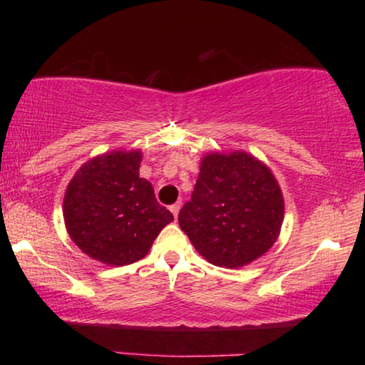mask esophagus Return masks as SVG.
Returning a JSON list of instances; mask_svg holds the SVG:
<instances>
[{
	"instance_id": "obj_1",
	"label": "esophagus",
	"mask_w": 365,
	"mask_h": 365,
	"mask_svg": "<svg viewBox=\"0 0 365 365\" xmlns=\"http://www.w3.org/2000/svg\"><path fill=\"white\" fill-rule=\"evenodd\" d=\"M181 206H182L181 201L176 202V204H173V206H171V212L174 214V217H176V219H178V214H179V209H181Z\"/></svg>"
}]
</instances>
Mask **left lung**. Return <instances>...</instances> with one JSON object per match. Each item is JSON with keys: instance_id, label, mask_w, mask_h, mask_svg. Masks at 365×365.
Segmentation results:
<instances>
[{"instance_id": "8db88e82", "label": "left lung", "mask_w": 365, "mask_h": 365, "mask_svg": "<svg viewBox=\"0 0 365 365\" xmlns=\"http://www.w3.org/2000/svg\"><path fill=\"white\" fill-rule=\"evenodd\" d=\"M179 226L214 266L244 267L277 241L284 196L269 166L246 151H211L201 158L191 201Z\"/></svg>"}]
</instances>
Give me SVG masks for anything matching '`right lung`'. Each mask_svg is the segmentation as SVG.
Returning <instances> with one entry per match:
<instances>
[{
	"label": "right lung",
	"instance_id": "add662e5",
	"mask_svg": "<svg viewBox=\"0 0 365 365\" xmlns=\"http://www.w3.org/2000/svg\"><path fill=\"white\" fill-rule=\"evenodd\" d=\"M143 153L113 149L83 164L69 181L63 201L64 226L84 254L106 266L143 259L173 214L139 178Z\"/></svg>",
	"mask_w": 365,
	"mask_h": 365
}]
</instances>
